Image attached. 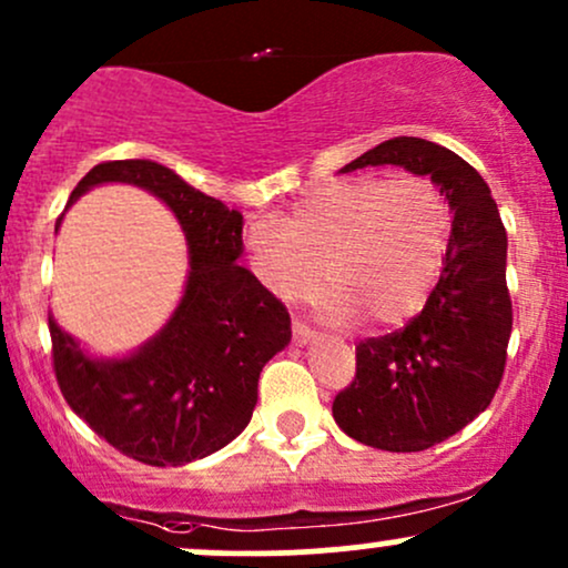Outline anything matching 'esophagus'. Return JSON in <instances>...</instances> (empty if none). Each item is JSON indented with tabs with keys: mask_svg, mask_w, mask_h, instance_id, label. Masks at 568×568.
Here are the masks:
<instances>
[{
	"mask_svg": "<svg viewBox=\"0 0 568 568\" xmlns=\"http://www.w3.org/2000/svg\"><path fill=\"white\" fill-rule=\"evenodd\" d=\"M291 332H294V342L298 347L302 345H310V342L315 339V332L313 328L307 326V323H302V321H294V326H291Z\"/></svg>",
	"mask_w": 568,
	"mask_h": 568,
	"instance_id": "esophagus-1",
	"label": "esophagus"
}]
</instances>
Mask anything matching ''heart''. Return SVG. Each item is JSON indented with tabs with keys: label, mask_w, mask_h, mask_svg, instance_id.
Masks as SVG:
<instances>
[{
	"label": "heart",
	"mask_w": 568,
	"mask_h": 568,
	"mask_svg": "<svg viewBox=\"0 0 568 568\" xmlns=\"http://www.w3.org/2000/svg\"><path fill=\"white\" fill-rule=\"evenodd\" d=\"M450 240V204L432 180L353 178L323 185L285 223L253 217L242 251L258 285L283 302L332 294L323 321L396 326L420 310Z\"/></svg>",
	"instance_id": "b5f03b06"
}]
</instances>
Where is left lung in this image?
I'll return each mask as SVG.
<instances>
[{
	"mask_svg": "<svg viewBox=\"0 0 568 568\" xmlns=\"http://www.w3.org/2000/svg\"><path fill=\"white\" fill-rule=\"evenodd\" d=\"M385 164L432 178L450 204V240L426 307L402 332L355 347V379L332 413L361 445L417 453L485 413L501 383L513 334L507 232L488 183L436 142L396 136L339 172Z\"/></svg>",
	"mask_w": 568,
	"mask_h": 568,
	"instance_id": "left-lung-1",
	"label": "left lung"
}]
</instances>
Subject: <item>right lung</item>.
<instances>
[{
  "label": "right lung",
  "mask_w": 568,
  "mask_h": 568,
  "mask_svg": "<svg viewBox=\"0 0 568 568\" xmlns=\"http://www.w3.org/2000/svg\"><path fill=\"white\" fill-rule=\"evenodd\" d=\"M126 183L153 193L189 245V274L178 307L151 339L126 355H93L48 315L59 388L74 415L123 456L151 466H183L236 439L258 402V375L291 342V317L242 253V213L185 183L151 159L97 164L85 191ZM64 215L55 221L59 232Z\"/></svg>",
  "instance_id": "right-lung-1"
}]
</instances>
